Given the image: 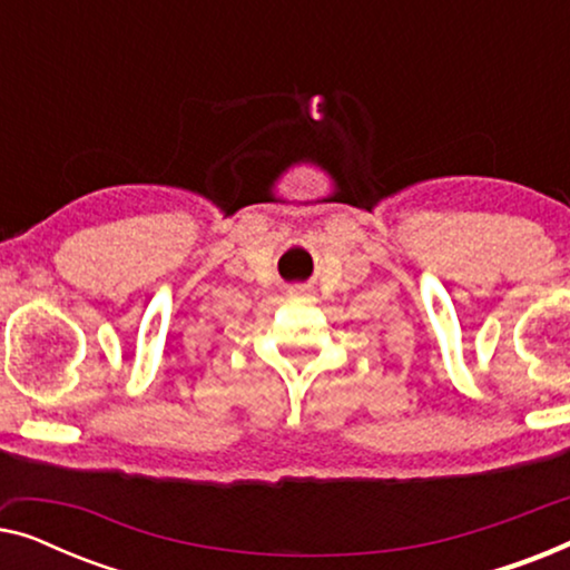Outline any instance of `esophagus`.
I'll use <instances>...</instances> for the list:
<instances>
[{
  "label": "esophagus",
  "instance_id": "esophagus-1",
  "mask_svg": "<svg viewBox=\"0 0 570 570\" xmlns=\"http://www.w3.org/2000/svg\"><path fill=\"white\" fill-rule=\"evenodd\" d=\"M287 293H291V298H311V285H293Z\"/></svg>",
  "mask_w": 570,
  "mask_h": 570
}]
</instances>
